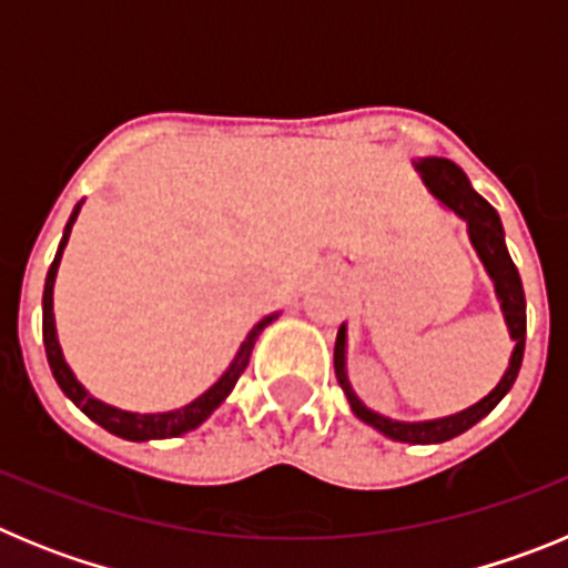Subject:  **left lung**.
Here are the masks:
<instances>
[{
  "mask_svg": "<svg viewBox=\"0 0 568 568\" xmlns=\"http://www.w3.org/2000/svg\"><path fill=\"white\" fill-rule=\"evenodd\" d=\"M415 170H418L420 179H424L426 190H429L446 210H453L458 219L466 222L471 247H475L478 258L484 261L486 273H489L491 284H495V295H498L500 310H504L509 338L515 341L509 366H506V373L504 378L498 381V386H495L486 398H480L478 404L466 406L460 413L435 420H393L386 418V415L373 413V409L361 404L358 395L353 393V384L346 378V324H341L338 338H335V378H338L346 400L353 406V413L358 415L364 424L378 429L381 435L400 440V444H444V440H453L458 438V435H464L466 429H471L480 418H486V415L504 400V395L509 393L515 378H518L526 344V298L518 267L511 264L509 250H506L504 224H500L498 210L491 207L484 195H478L471 190L464 170L455 162H449V159H438V155L418 159V162H415Z\"/></svg>",
  "mask_w": 568,
  "mask_h": 568,
  "instance_id": "left-lung-1",
  "label": "left lung"
}]
</instances>
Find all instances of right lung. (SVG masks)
Wrapping results in <instances>:
<instances>
[{
    "label": "right lung",
    "instance_id": "add662e5",
    "mask_svg": "<svg viewBox=\"0 0 568 568\" xmlns=\"http://www.w3.org/2000/svg\"><path fill=\"white\" fill-rule=\"evenodd\" d=\"M79 210H82V202L73 207L70 213L68 224H64V233L62 241H59V250H57V258L50 264L48 270V278H44V295H42V335H44V353H48V364H50V373L57 378L59 389L68 395L73 404L88 415L90 420H97L99 426H104L108 433L119 435L124 440H162V438H179V435L190 433L195 426H202L210 415L224 404L230 393H233L235 381L241 378V373L247 369L250 364V355H253V346L255 338L261 335V329L273 324L278 318V313L267 315V318H261L250 335L244 338V344L239 346V353H235L233 364L227 366V373L222 378L215 381L210 386L207 393L199 395L195 400H190L187 406L182 409H170V413H128V409H119V406H110L104 400L93 398V395L84 389L82 384L77 381L73 369L68 366L62 355V346H59L57 338V318H53V284H57V273H59V261H62L64 247H68V239H70V230H73V222H77Z\"/></svg>",
    "mask_w": 568,
    "mask_h": 568
}]
</instances>
